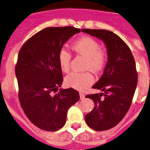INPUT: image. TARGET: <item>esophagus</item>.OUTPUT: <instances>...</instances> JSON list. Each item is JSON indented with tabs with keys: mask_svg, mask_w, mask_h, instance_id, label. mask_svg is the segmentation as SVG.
I'll return each instance as SVG.
<instances>
[{
	"mask_svg": "<svg viewBox=\"0 0 150 150\" xmlns=\"http://www.w3.org/2000/svg\"><path fill=\"white\" fill-rule=\"evenodd\" d=\"M80 97H81V99H83L85 98V94L83 93H80Z\"/></svg>",
	"mask_w": 150,
	"mask_h": 150,
	"instance_id": "esophagus-1",
	"label": "esophagus"
}]
</instances>
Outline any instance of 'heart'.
Instances as JSON below:
<instances>
[{
	"instance_id": "obj_1",
	"label": "heart",
	"mask_w": 150,
	"mask_h": 150,
	"mask_svg": "<svg viewBox=\"0 0 150 150\" xmlns=\"http://www.w3.org/2000/svg\"><path fill=\"white\" fill-rule=\"evenodd\" d=\"M74 52L86 58L84 68L98 73L102 70L108 60L107 52L100 49V45L96 39L85 36L72 44ZM58 60L61 69L68 72L70 68L71 54L65 48H62L58 53ZM94 82V76L89 71L78 73L73 72L66 76L65 83L68 87L78 91L87 89Z\"/></svg>"
}]
</instances>
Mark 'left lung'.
<instances>
[{"instance_id":"1","label":"left lung","mask_w":150,"mask_h":150,"mask_svg":"<svg viewBox=\"0 0 150 150\" xmlns=\"http://www.w3.org/2000/svg\"><path fill=\"white\" fill-rule=\"evenodd\" d=\"M102 40L108 52L104 74L93 86L103 93L86 95L94 108L85 115L87 125L96 131L113 128L122 120L131 106L138 82L136 62L131 50L120 37L104 29H82Z\"/></svg>"}]
</instances>
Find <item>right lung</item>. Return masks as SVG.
Wrapping results in <instances>:
<instances>
[{
  "mask_svg": "<svg viewBox=\"0 0 150 150\" xmlns=\"http://www.w3.org/2000/svg\"><path fill=\"white\" fill-rule=\"evenodd\" d=\"M81 29L71 26L49 27L25 42L18 52L15 75L18 98L32 123L45 131H57L65 125L67 111L80 99L73 88L59 89L63 74L58 60L63 44Z\"/></svg>",
  "mask_w": 150,
  "mask_h": 150,
  "instance_id": "1",
  "label": "right lung"
}]
</instances>
